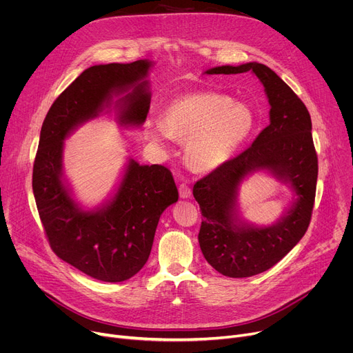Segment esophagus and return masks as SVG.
I'll return each instance as SVG.
<instances>
[{"mask_svg":"<svg viewBox=\"0 0 353 353\" xmlns=\"http://www.w3.org/2000/svg\"><path fill=\"white\" fill-rule=\"evenodd\" d=\"M179 194L181 199H189V197H192V189L188 186L186 183H181L179 186Z\"/></svg>","mask_w":353,"mask_h":353,"instance_id":"1","label":"esophagus"}]
</instances>
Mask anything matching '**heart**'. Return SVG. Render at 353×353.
I'll return each mask as SVG.
<instances>
[{
    "label": "heart",
    "instance_id": "1",
    "mask_svg": "<svg viewBox=\"0 0 353 353\" xmlns=\"http://www.w3.org/2000/svg\"><path fill=\"white\" fill-rule=\"evenodd\" d=\"M253 125L249 105L219 92L197 91L170 101L163 108V120H148L145 130L160 144L170 139L188 141L189 165L212 172L234 156Z\"/></svg>",
    "mask_w": 353,
    "mask_h": 353
}]
</instances>
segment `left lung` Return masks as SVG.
Returning a JSON list of instances; mask_svg holds the SVG:
<instances>
[{"label":"left lung","instance_id":"obj_1","mask_svg":"<svg viewBox=\"0 0 353 353\" xmlns=\"http://www.w3.org/2000/svg\"><path fill=\"white\" fill-rule=\"evenodd\" d=\"M246 71H253L265 87L270 123L245 152L196 181L193 188L203 216L200 249L212 268L229 277L262 273L298 245L310 223L318 180L309 111L273 70L261 63H248L214 67L206 74ZM257 170L270 171L288 182L295 193L291 209L269 228H254L238 219V186Z\"/></svg>","mask_w":353,"mask_h":353}]
</instances>
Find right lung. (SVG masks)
<instances>
[{
    "mask_svg": "<svg viewBox=\"0 0 353 353\" xmlns=\"http://www.w3.org/2000/svg\"><path fill=\"white\" fill-rule=\"evenodd\" d=\"M150 67V61L139 60L83 71L50 107L34 160L32 192L52 252L103 282L127 281L145 265L159 219L179 192L167 167L140 165L132 159L114 197L96 210H81L63 181L64 139L127 90L117 104L119 121L141 125L150 108L145 80Z\"/></svg>",
    "mask_w": 353,
    "mask_h": 353,
    "instance_id": "add662e5",
    "label": "right lung"
}]
</instances>
